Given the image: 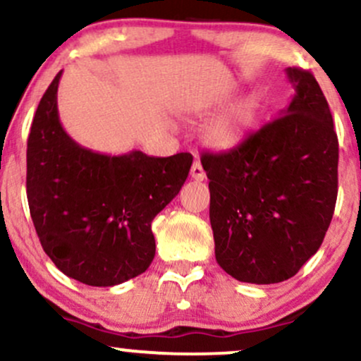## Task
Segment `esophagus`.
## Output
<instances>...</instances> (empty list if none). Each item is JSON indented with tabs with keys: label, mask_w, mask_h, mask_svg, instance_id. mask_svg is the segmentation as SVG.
<instances>
[{
	"label": "esophagus",
	"mask_w": 361,
	"mask_h": 361,
	"mask_svg": "<svg viewBox=\"0 0 361 361\" xmlns=\"http://www.w3.org/2000/svg\"><path fill=\"white\" fill-rule=\"evenodd\" d=\"M190 175H192L193 180H197V181H203V180H205V178H207L205 169H203L202 163H200V161H195V163H193L192 171H190Z\"/></svg>",
	"instance_id": "obj_1"
}]
</instances>
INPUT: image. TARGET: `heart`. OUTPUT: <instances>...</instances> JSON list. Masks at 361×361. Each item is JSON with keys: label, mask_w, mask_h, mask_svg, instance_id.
I'll return each instance as SVG.
<instances>
[{"label": "heart", "mask_w": 361, "mask_h": 361, "mask_svg": "<svg viewBox=\"0 0 361 361\" xmlns=\"http://www.w3.org/2000/svg\"><path fill=\"white\" fill-rule=\"evenodd\" d=\"M225 102H227V97L214 102V106L207 107L203 112H210L215 107L224 106ZM262 107L264 101L259 92L247 94L245 97L238 99L227 111L205 126L203 129L205 145L215 151H228L240 146L257 123Z\"/></svg>", "instance_id": "heart-1"}]
</instances>
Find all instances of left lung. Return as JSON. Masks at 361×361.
<instances>
[{
  "label": "left lung",
  "mask_w": 361,
  "mask_h": 361,
  "mask_svg": "<svg viewBox=\"0 0 361 361\" xmlns=\"http://www.w3.org/2000/svg\"><path fill=\"white\" fill-rule=\"evenodd\" d=\"M294 87L272 123L227 153L202 156L215 257L227 274L276 284L318 252L338 195V137L311 72L286 68Z\"/></svg>",
  "instance_id": "left-lung-1"
}]
</instances>
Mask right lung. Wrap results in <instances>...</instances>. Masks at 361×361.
<instances>
[{
  "instance_id": "right-lung-1",
  "label": "right lung",
  "mask_w": 361,
  "mask_h": 361,
  "mask_svg": "<svg viewBox=\"0 0 361 361\" xmlns=\"http://www.w3.org/2000/svg\"><path fill=\"white\" fill-rule=\"evenodd\" d=\"M60 77L62 71L43 94L30 129V215L43 250L65 276L109 288L153 262L151 222L180 193L193 156H111L77 145L59 119Z\"/></svg>"
}]
</instances>
